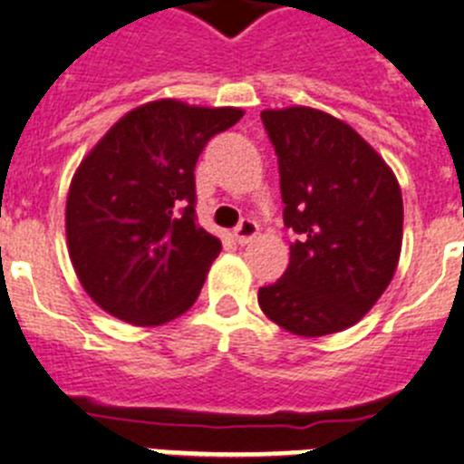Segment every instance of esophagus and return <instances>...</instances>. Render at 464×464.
I'll return each mask as SVG.
<instances>
[{"label":"esophagus","instance_id":"esophagus-1","mask_svg":"<svg viewBox=\"0 0 464 464\" xmlns=\"http://www.w3.org/2000/svg\"><path fill=\"white\" fill-rule=\"evenodd\" d=\"M256 235H257V223L253 218H241V223L235 227V239L239 241L241 246L248 244Z\"/></svg>","mask_w":464,"mask_h":464}]
</instances>
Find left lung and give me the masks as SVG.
Instances as JSON below:
<instances>
[{"label": "left lung", "mask_w": 464, "mask_h": 464, "mask_svg": "<svg viewBox=\"0 0 464 464\" xmlns=\"http://www.w3.org/2000/svg\"><path fill=\"white\" fill-rule=\"evenodd\" d=\"M278 158L288 269L257 293L283 330L323 337L355 325L383 295L401 248V192L383 158L323 111H262Z\"/></svg>", "instance_id": "obj_1"}]
</instances>
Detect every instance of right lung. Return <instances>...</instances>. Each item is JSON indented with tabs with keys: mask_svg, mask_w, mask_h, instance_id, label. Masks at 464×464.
I'll return each mask as SVG.
<instances>
[{
	"mask_svg": "<svg viewBox=\"0 0 464 464\" xmlns=\"http://www.w3.org/2000/svg\"><path fill=\"white\" fill-rule=\"evenodd\" d=\"M241 109L160 100L111 127L73 174L67 241L85 293L111 315L160 325L195 304L220 241L197 223L195 165Z\"/></svg>",
	"mask_w": 464,
	"mask_h": 464,
	"instance_id": "1",
	"label": "right lung"
}]
</instances>
